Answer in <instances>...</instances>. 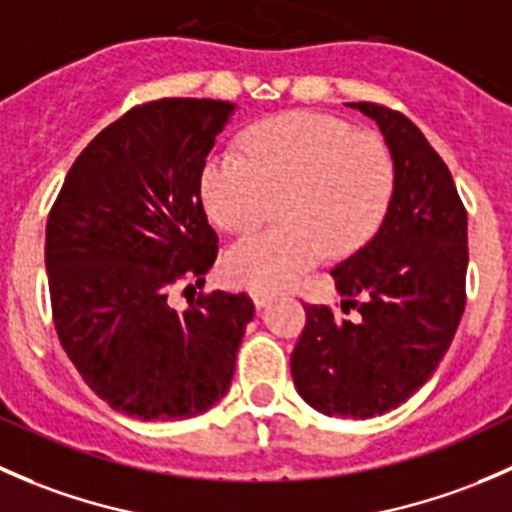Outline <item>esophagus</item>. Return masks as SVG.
Returning <instances> with one entry per match:
<instances>
[{
  "label": "esophagus",
  "mask_w": 512,
  "mask_h": 512,
  "mask_svg": "<svg viewBox=\"0 0 512 512\" xmlns=\"http://www.w3.org/2000/svg\"><path fill=\"white\" fill-rule=\"evenodd\" d=\"M251 298H254L258 311H263V308H266V306H271V301H273L271 293H261V291H256Z\"/></svg>",
  "instance_id": "1"
}]
</instances>
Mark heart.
I'll use <instances>...</instances> for the list:
<instances>
[{
  "label": "heart",
  "instance_id": "obj_1",
  "mask_svg": "<svg viewBox=\"0 0 512 512\" xmlns=\"http://www.w3.org/2000/svg\"><path fill=\"white\" fill-rule=\"evenodd\" d=\"M244 159L214 151L199 171L206 216L224 231L256 226L278 204L283 226L244 236L224 256L229 281L281 291L331 256H348L381 229L396 191V164L376 136L316 111L258 121Z\"/></svg>",
  "mask_w": 512,
  "mask_h": 512
}]
</instances>
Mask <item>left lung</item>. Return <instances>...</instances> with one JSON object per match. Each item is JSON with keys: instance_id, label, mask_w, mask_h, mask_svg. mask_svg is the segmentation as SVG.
I'll list each match as a JSON object with an SVG mask.
<instances>
[{"instance_id": "8db88e82", "label": "left lung", "mask_w": 512, "mask_h": 512, "mask_svg": "<svg viewBox=\"0 0 512 512\" xmlns=\"http://www.w3.org/2000/svg\"><path fill=\"white\" fill-rule=\"evenodd\" d=\"M396 164L391 206L366 246L331 271L343 313L306 308L291 353L303 401L338 418H373L406 403L443 361L465 311L468 214L453 176L411 119L353 101Z\"/></svg>"}]
</instances>
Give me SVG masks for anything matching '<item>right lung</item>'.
I'll use <instances>...</instances> for the list:
<instances>
[{"mask_svg": "<svg viewBox=\"0 0 512 512\" xmlns=\"http://www.w3.org/2000/svg\"><path fill=\"white\" fill-rule=\"evenodd\" d=\"M234 111L216 99L126 111L79 154L49 214L44 258L59 343L86 386L124 416H201L234 378L251 298L214 291L186 311L169 303L171 286H201L216 261L199 171Z\"/></svg>", "mask_w": 512, "mask_h": 512, "instance_id": "1", "label": "right lung"}]
</instances>
